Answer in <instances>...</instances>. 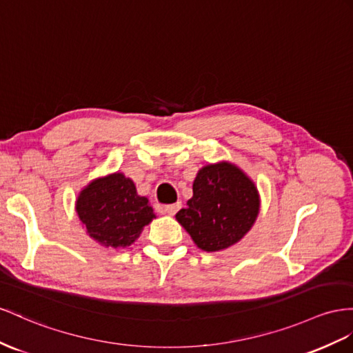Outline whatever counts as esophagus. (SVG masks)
I'll return each instance as SVG.
<instances>
[{"label":"esophagus","mask_w":353,"mask_h":353,"mask_svg":"<svg viewBox=\"0 0 353 353\" xmlns=\"http://www.w3.org/2000/svg\"><path fill=\"white\" fill-rule=\"evenodd\" d=\"M182 207V203H174V204H168V205H164V212L168 213L170 216H173L177 213V210Z\"/></svg>","instance_id":"esophagus-1"}]
</instances>
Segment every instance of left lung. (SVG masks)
Returning a JSON list of instances; mask_svg holds the SVG:
<instances>
[{"mask_svg":"<svg viewBox=\"0 0 353 353\" xmlns=\"http://www.w3.org/2000/svg\"><path fill=\"white\" fill-rule=\"evenodd\" d=\"M188 200L176 219L205 252L223 250L246 236L259 213V194L255 183L231 164L218 162L203 167Z\"/></svg>","mask_w":353,"mask_h":353,"instance_id":"1","label":"left lung"}]
</instances>
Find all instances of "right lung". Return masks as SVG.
<instances>
[{
    "label": "right lung",
    "mask_w": 353,
    "mask_h": 353,
    "mask_svg": "<svg viewBox=\"0 0 353 353\" xmlns=\"http://www.w3.org/2000/svg\"><path fill=\"white\" fill-rule=\"evenodd\" d=\"M76 212L90 239L110 249L131 246L157 218L146 196L130 177L113 173L92 180L80 191Z\"/></svg>",
    "instance_id": "right-lung-1"
}]
</instances>
